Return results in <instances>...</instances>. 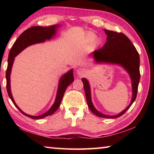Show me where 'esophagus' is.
I'll use <instances>...</instances> for the list:
<instances>
[{"label": "esophagus", "instance_id": "34e87169", "mask_svg": "<svg viewBox=\"0 0 154 154\" xmlns=\"http://www.w3.org/2000/svg\"><path fill=\"white\" fill-rule=\"evenodd\" d=\"M85 72H85V70L83 69V68H79V69L77 70V73L79 76H83L85 74Z\"/></svg>", "mask_w": 154, "mask_h": 154}]
</instances>
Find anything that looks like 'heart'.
Returning a JSON list of instances; mask_svg holds the SVG:
<instances>
[{"instance_id":"1","label":"heart","mask_w":154,"mask_h":154,"mask_svg":"<svg viewBox=\"0 0 154 154\" xmlns=\"http://www.w3.org/2000/svg\"><path fill=\"white\" fill-rule=\"evenodd\" d=\"M94 37H95V35H94V34L93 32H88L86 34V38H87V39L88 41H92V40L94 39V41H97V38L95 37L94 38Z\"/></svg>"}]
</instances>
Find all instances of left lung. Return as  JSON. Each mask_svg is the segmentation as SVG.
I'll use <instances>...</instances> for the list:
<instances>
[{"label": "left lung", "mask_w": 154, "mask_h": 154, "mask_svg": "<svg viewBox=\"0 0 154 154\" xmlns=\"http://www.w3.org/2000/svg\"><path fill=\"white\" fill-rule=\"evenodd\" d=\"M107 36L106 42L101 49L93 51L92 56L95 64H109L121 66L129 75L132 85V98L130 105L120 113L115 116L104 114L94 106L91 96L90 85L86 78H82L85 97L90 110L98 117L104 118H118L126 113L132 105L137 95L140 81V59L136 48L123 33H118L104 29Z\"/></svg>", "instance_id": "left-lung-1"}]
</instances>
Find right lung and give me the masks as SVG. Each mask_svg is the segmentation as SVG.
<instances>
[{"mask_svg": "<svg viewBox=\"0 0 154 154\" xmlns=\"http://www.w3.org/2000/svg\"><path fill=\"white\" fill-rule=\"evenodd\" d=\"M60 27V24L50 26H32L30 28H28L24 32H22L20 35L17 39L15 41L14 45L12 46L11 50L9 54L8 58V66H7V71H6V79H7V90L9 98H11L13 103L14 105L19 109L21 113L24 114V116L28 117L31 119H39L45 118L47 116H51L58 110L60 105L61 101L63 98L65 91H66L67 87L70 84L73 82L74 77H73V69H71L69 71L62 75L60 78L58 90H57L56 96L55 98V101L53 105L49 108L48 111L39 116H31L27 113H24L19 106L15 103L14 97L12 96L11 90V73L12 66L14 64L15 60V57L17 56L20 52H22L24 49H25L28 46L34 45V44L40 43L45 42L46 40H50L51 38L56 36L57 32V29Z\"/></svg>", "mask_w": 154, "mask_h": 154, "instance_id": "right-lung-1", "label": "right lung"}]
</instances>
